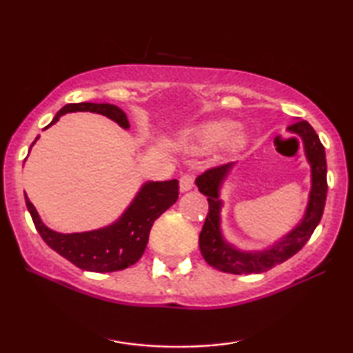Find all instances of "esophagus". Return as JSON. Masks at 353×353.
I'll return each mask as SVG.
<instances>
[{
    "label": "esophagus",
    "mask_w": 353,
    "mask_h": 353,
    "mask_svg": "<svg viewBox=\"0 0 353 353\" xmlns=\"http://www.w3.org/2000/svg\"><path fill=\"white\" fill-rule=\"evenodd\" d=\"M192 186H194V175L192 173H183L180 178V190L185 192L190 191Z\"/></svg>",
    "instance_id": "obj_1"
}]
</instances>
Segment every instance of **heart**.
Here are the masks:
<instances>
[{
  "instance_id": "heart-1",
  "label": "heart",
  "mask_w": 353,
  "mask_h": 353,
  "mask_svg": "<svg viewBox=\"0 0 353 353\" xmlns=\"http://www.w3.org/2000/svg\"><path fill=\"white\" fill-rule=\"evenodd\" d=\"M231 132H233V123L226 122V120H214V122H205L191 130L188 133V139L197 149L214 148L223 139H228L231 148L239 146L241 137Z\"/></svg>"
}]
</instances>
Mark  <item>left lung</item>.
Instances as JSON below:
<instances>
[{"label": "left lung", "instance_id": "left-lung-1", "mask_svg": "<svg viewBox=\"0 0 353 353\" xmlns=\"http://www.w3.org/2000/svg\"><path fill=\"white\" fill-rule=\"evenodd\" d=\"M289 130L301 134L305 144V154L312 165V191L308 201L305 219L292 233H289L281 243L263 252H239L226 244L220 233V209L219 188L233 163H223L207 168L196 178V185L209 201V214L199 234V248L205 262L220 272L233 274L263 273L276 265L286 262L301 250L320 223L325 210L327 181H326V154L320 138L312 125L305 120H297L289 125Z\"/></svg>", "mask_w": 353, "mask_h": 353}]
</instances>
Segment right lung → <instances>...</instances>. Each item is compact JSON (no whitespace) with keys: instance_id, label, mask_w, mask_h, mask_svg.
Returning a JSON list of instances; mask_svg holds the SVG:
<instances>
[{"instance_id":"obj_1","label":"right lung","mask_w":353,"mask_h":353,"mask_svg":"<svg viewBox=\"0 0 353 353\" xmlns=\"http://www.w3.org/2000/svg\"><path fill=\"white\" fill-rule=\"evenodd\" d=\"M77 110H90V112L103 114L112 119L120 127L128 128V119L122 109L114 104H96V103H77L67 104L62 108L52 123L59 120L61 115ZM48 125V127H50ZM46 127V128H48ZM178 180L146 183L138 192L137 199L128 207L122 219L117 223L88 233L61 234L56 233L41 223L35 207L26 196L27 209L30 212L33 225L43 241L52 250L69 260L81 270L96 273H109L125 270L137 263L148 245L149 231L154 221L173 205L178 199Z\"/></svg>"}]
</instances>
